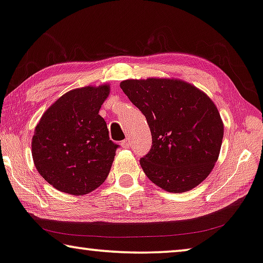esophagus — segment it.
<instances>
[{
    "label": "esophagus",
    "instance_id": "esophagus-1",
    "mask_svg": "<svg viewBox=\"0 0 263 263\" xmlns=\"http://www.w3.org/2000/svg\"><path fill=\"white\" fill-rule=\"evenodd\" d=\"M130 145H131V140H130V138L124 139L123 142H121V146H123L124 148H128V147H130Z\"/></svg>",
    "mask_w": 263,
    "mask_h": 263
}]
</instances>
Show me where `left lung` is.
<instances>
[{
  "label": "left lung",
  "mask_w": 263,
  "mask_h": 263,
  "mask_svg": "<svg viewBox=\"0 0 263 263\" xmlns=\"http://www.w3.org/2000/svg\"><path fill=\"white\" fill-rule=\"evenodd\" d=\"M120 87L150 127L151 148L140 158L147 178L169 193H184L204 181L223 139L221 116L210 98L174 79L125 80Z\"/></svg>",
  "instance_id": "8db88e82"
}]
</instances>
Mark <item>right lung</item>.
I'll use <instances>...</instances> for the list:
<instances>
[{
  "label": "right lung",
  "mask_w": 263,
  "mask_h": 263,
  "mask_svg": "<svg viewBox=\"0 0 263 263\" xmlns=\"http://www.w3.org/2000/svg\"><path fill=\"white\" fill-rule=\"evenodd\" d=\"M107 85L69 91L44 113L35 127L31 155L50 185L70 195L96 190L107 178L118 144L109 140L99 109Z\"/></svg>",
  "instance_id": "add662e5"
}]
</instances>
